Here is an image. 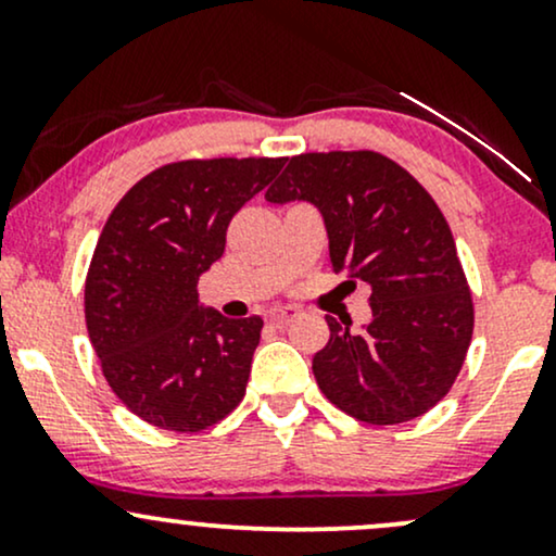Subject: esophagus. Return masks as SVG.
<instances>
[{"label":"esophagus","instance_id":"esophagus-1","mask_svg":"<svg viewBox=\"0 0 556 556\" xmlns=\"http://www.w3.org/2000/svg\"><path fill=\"white\" fill-rule=\"evenodd\" d=\"M298 316H300L298 308H274L269 314V321L274 324V327H287V324L295 321Z\"/></svg>","mask_w":556,"mask_h":556}]
</instances>
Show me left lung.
Instances as JSON below:
<instances>
[{"instance_id": "8db88e82", "label": "left lung", "mask_w": 556, "mask_h": 556, "mask_svg": "<svg viewBox=\"0 0 556 556\" xmlns=\"http://www.w3.org/2000/svg\"><path fill=\"white\" fill-rule=\"evenodd\" d=\"M266 201H308L329 235L331 269L371 287V321L327 316L318 389L348 416L394 426L429 413L460 374L473 298L444 214L410 172L376 151L292 156Z\"/></svg>"}]
</instances>
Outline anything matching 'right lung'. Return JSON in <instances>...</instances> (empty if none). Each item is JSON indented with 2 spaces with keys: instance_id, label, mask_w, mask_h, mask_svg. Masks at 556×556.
<instances>
[{
  "instance_id": "1",
  "label": "right lung",
  "mask_w": 556,
  "mask_h": 556,
  "mask_svg": "<svg viewBox=\"0 0 556 556\" xmlns=\"http://www.w3.org/2000/svg\"><path fill=\"white\" fill-rule=\"evenodd\" d=\"M285 159H190L164 164L114 206L88 266L86 327L101 371L146 424L195 433L245 394L258 316L225 318L198 300L222 258L232 216Z\"/></svg>"
}]
</instances>
